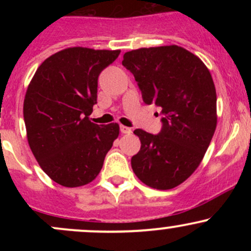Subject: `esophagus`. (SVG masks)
<instances>
[{"label": "esophagus", "instance_id": "1", "mask_svg": "<svg viewBox=\"0 0 251 251\" xmlns=\"http://www.w3.org/2000/svg\"><path fill=\"white\" fill-rule=\"evenodd\" d=\"M120 131H121V133H124V135H128V133L132 132V130H131L130 127H127V126H124V125L120 126Z\"/></svg>", "mask_w": 251, "mask_h": 251}]
</instances>
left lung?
I'll return each instance as SVG.
<instances>
[{"label": "left lung", "mask_w": 251, "mask_h": 251, "mask_svg": "<svg viewBox=\"0 0 251 251\" xmlns=\"http://www.w3.org/2000/svg\"><path fill=\"white\" fill-rule=\"evenodd\" d=\"M123 65L135 76L143 102L160 108L163 116L158 135L133 131L141 141L131 159L133 173L151 188H175L197 170L216 130L211 74L201 58L176 45L126 52Z\"/></svg>", "instance_id": "left-lung-1"}]
</instances>
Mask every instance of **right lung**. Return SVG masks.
<instances>
[{"mask_svg": "<svg viewBox=\"0 0 251 251\" xmlns=\"http://www.w3.org/2000/svg\"><path fill=\"white\" fill-rule=\"evenodd\" d=\"M120 50L70 47L37 68L24 98L30 149L42 170L69 188L92 182L118 138L119 124L97 125L90 118L97 103L98 76Z\"/></svg>", "mask_w": 251, "mask_h": 251, "instance_id": "add662e5", "label": "right lung"}]
</instances>
